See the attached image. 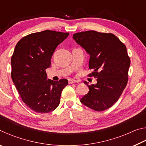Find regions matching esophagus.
<instances>
[{"label": "esophagus", "instance_id": "34e87169", "mask_svg": "<svg viewBox=\"0 0 146 146\" xmlns=\"http://www.w3.org/2000/svg\"><path fill=\"white\" fill-rule=\"evenodd\" d=\"M77 81H76V80H74V79H70L68 81V82L70 84H74V83H76Z\"/></svg>", "mask_w": 146, "mask_h": 146}]
</instances>
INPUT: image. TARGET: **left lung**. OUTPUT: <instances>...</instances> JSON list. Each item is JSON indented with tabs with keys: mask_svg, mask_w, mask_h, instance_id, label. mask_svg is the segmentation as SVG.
Wrapping results in <instances>:
<instances>
[{
	"mask_svg": "<svg viewBox=\"0 0 146 146\" xmlns=\"http://www.w3.org/2000/svg\"><path fill=\"white\" fill-rule=\"evenodd\" d=\"M73 38L90 56L89 75L97 78V84L89 86V92L80 102L101 111L111 107L120 98L127 85L130 58L126 47L112 33L95 31L80 32Z\"/></svg>",
	"mask_w": 146,
	"mask_h": 146,
	"instance_id": "left-lung-1",
	"label": "left lung"
}]
</instances>
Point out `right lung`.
Wrapping results in <instances>:
<instances>
[{"label":"right lung","mask_w":146,"mask_h":146,"mask_svg":"<svg viewBox=\"0 0 146 146\" xmlns=\"http://www.w3.org/2000/svg\"><path fill=\"white\" fill-rule=\"evenodd\" d=\"M69 33L45 30L29 34L20 40L11 56V78L20 96L31 110L39 113L53 111L60 102L67 79H47L46 70L56 47Z\"/></svg>","instance_id":"add662e5"}]
</instances>
